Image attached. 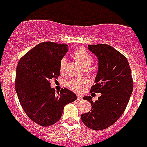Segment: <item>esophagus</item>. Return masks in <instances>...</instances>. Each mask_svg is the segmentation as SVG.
<instances>
[{
    "mask_svg": "<svg viewBox=\"0 0 147 147\" xmlns=\"http://www.w3.org/2000/svg\"><path fill=\"white\" fill-rule=\"evenodd\" d=\"M77 98H78V101H81V100H82V97L80 95H78V97H77Z\"/></svg>",
    "mask_w": 147,
    "mask_h": 147,
    "instance_id": "obj_1",
    "label": "esophagus"
}]
</instances>
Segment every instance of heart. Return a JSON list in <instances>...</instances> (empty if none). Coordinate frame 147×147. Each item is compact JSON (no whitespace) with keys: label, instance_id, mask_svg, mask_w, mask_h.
Instances as JSON below:
<instances>
[{"label":"heart","instance_id":"1","mask_svg":"<svg viewBox=\"0 0 147 147\" xmlns=\"http://www.w3.org/2000/svg\"><path fill=\"white\" fill-rule=\"evenodd\" d=\"M72 57L76 61H78L84 69H89L92 64L93 58L91 55L87 53L85 50L82 48L76 49L73 51L72 54ZM66 59L63 58L60 63V69L61 72H63L66 66ZM87 84V82L82 80L73 79L68 82V86L72 89L73 91L80 92L82 90L84 86Z\"/></svg>","mask_w":147,"mask_h":147}]
</instances>
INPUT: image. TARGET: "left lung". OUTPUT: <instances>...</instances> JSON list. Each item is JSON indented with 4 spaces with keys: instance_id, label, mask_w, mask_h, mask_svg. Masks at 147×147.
<instances>
[{
    "instance_id": "left-lung-1",
    "label": "left lung",
    "mask_w": 147,
    "mask_h": 147,
    "mask_svg": "<svg viewBox=\"0 0 147 147\" xmlns=\"http://www.w3.org/2000/svg\"><path fill=\"white\" fill-rule=\"evenodd\" d=\"M98 60L95 84L90 92L101 93L95 102L92 97L83 99L92 105L91 111L82 114L84 125L93 130H102L112 125L125 110L133 90V80L128 60L109 45H88Z\"/></svg>"
}]
</instances>
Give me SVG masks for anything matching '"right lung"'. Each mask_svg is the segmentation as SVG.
I'll use <instances>...</instances> for the list:
<instances>
[{
	"label": "right lung",
	"mask_w": 147,
	"mask_h": 147,
	"mask_svg": "<svg viewBox=\"0 0 147 147\" xmlns=\"http://www.w3.org/2000/svg\"><path fill=\"white\" fill-rule=\"evenodd\" d=\"M67 45L43 42L28 52L18 62L15 88L23 110L34 122L48 127L61 118L65 106L77 100L64 88L56 94L50 80L60 75V63Z\"/></svg>",
	"instance_id": "right-lung-1"
}]
</instances>
